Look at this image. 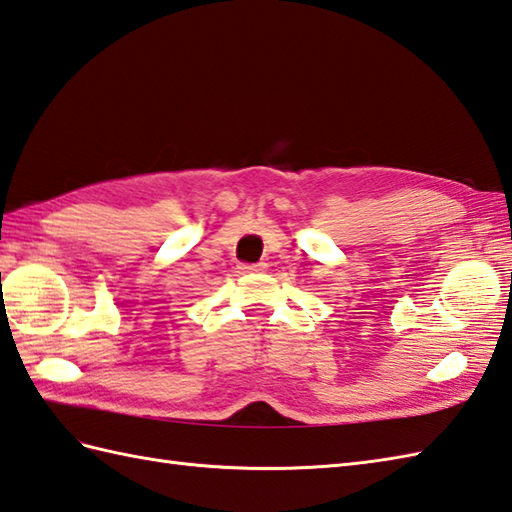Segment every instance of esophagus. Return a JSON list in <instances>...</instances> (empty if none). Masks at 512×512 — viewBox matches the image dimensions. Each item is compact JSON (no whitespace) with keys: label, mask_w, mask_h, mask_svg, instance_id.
Instances as JSON below:
<instances>
[{"label":"esophagus","mask_w":512,"mask_h":512,"mask_svg":"<svg viewBox=\"0 0 512 512\" xmlns=\"http://www.w3.org/2000/svg\"><path fill=\"white\" fill-rule=\"evenodd\" d=\"M268 268L266 261H257V264H242L240 270L242 272H264Z\"/></svg>","instance_id":"esophagus-1"}]
</instances>
